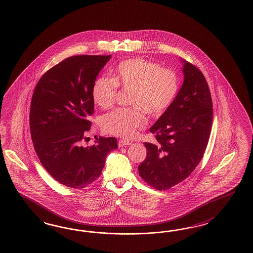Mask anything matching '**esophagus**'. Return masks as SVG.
Returning a JSON list of instances; mask_svg holds the SVG:
<instances>
[{
  "label": "esophagus",
  "instance_id": "34e87169",
  "mask_svg": "<svg viewBox=\"0 0 253 253\" xmlns=\"http://www.w3.org/2000/svg\"><path fill=\"white\" fill-rule=\"evenodd\" d=\"M118 145H119L120 147H123V146L131 145V142H130V140H128V139H121V140L119 141V144H118Z\"/></svg>",
  "mask_w": 253,
  "mask_h": 253
}]
</instances>
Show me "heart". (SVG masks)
Instances as JSON below:
<instances>
[{"instance_id":"b5f03b06","label":"heart","mask_w":253,"mask_h":253,"mask_svg":"<svg viewBox=\"0 0 253 253\" xmlns=\"http://www.w3.org/2000/svg\"><path fill=\"white\" fill-rule=\"evenodd\" d=\"M118 86L130 90L129 103L133 107L117 108L103 116L101 125L108 133L131 136L145 127L146 117L163 115L176 98L180 80L176 72L143 58H130L118 64L112 79L98 77L92 88L93 102L103 109L112 107Z\"/></svg>"}]
</instances>
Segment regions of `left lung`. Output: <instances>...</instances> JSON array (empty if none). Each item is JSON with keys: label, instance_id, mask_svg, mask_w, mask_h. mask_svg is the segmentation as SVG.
Returning a JSON list of instances; mask_svg holds the SVG:
<instances>
[{"label": "left lung", "instance_id": "1", "mask_svg": "<svg viewBox=\"0 0 253 253\" xmlns=\"http://www.w3.org/2000/svg\"><path fill=\"white\" fill-rule=\"evenodd\" d=\"M184 83L168 110L150 128L156 143H145L139 174L159 190L181 183L199 165L211 130L212 101L205 77L181 59Z\"/></svg>", "mask_w": 253, "mask_h": 253}]
</instances>
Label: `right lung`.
I'll return each instance as SVG.
<instances>
[{"mask_svg":"<svg viewBox=\"0 0 253 253\" xmlns=\"http://www.w3.org/2000/svg\"><path fill=\"white\" fill-rule=\"evenodd\" d=\"M111 55H75L49 69L31 99L30 128L42 166L58 183L84 188L100 176L108 153L118 148L115 137L82 146L93 113L92 88Z\"/></svg>","mask_w":253,"mask_h":253,"instance_id":"obj_1","label":"right lung"}]
</instances>
